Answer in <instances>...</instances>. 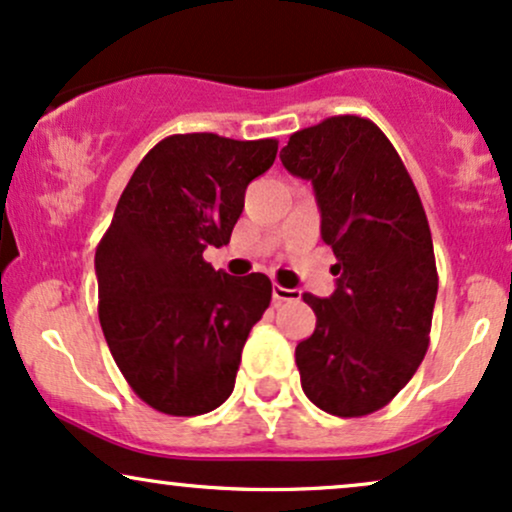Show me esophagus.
Here are the masks:
<instances>
[{"instance_id":"esophagus-1","label":"esophagus","mask_w":512,"mask_h":512,"mask_svg":"<svg viewBox=\"0 0 512 512\" xmlns=\"http://www.w3.org/2000/svg\"><path fill=\"white\" fill-rule=\"evenodd\" d=\"M302 297L297 290H287V287L282 285H273V302L280 304V302H297V299Z\"/></svg>"}]
</instances>
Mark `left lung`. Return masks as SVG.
I'll return each instance as SVG.
<instances>
[{"label": "left lung", "instance_id": "1", "mask_svg": "<svg viewBox=\"0 0 512 512\" xmlns=\"http://www.w3.org/2000/svg\"><path fill=\"white\" fill-rule=\"evenodd\" d=\"M309 179L335 292H306L316 328L294 350L306 398L335 417L386 407L429 350L438 273L422 198L378 126L338 114L297 131L280 153Z\"/></svg>", "mask_w": 512, "mask_h": 512}]
</instances>
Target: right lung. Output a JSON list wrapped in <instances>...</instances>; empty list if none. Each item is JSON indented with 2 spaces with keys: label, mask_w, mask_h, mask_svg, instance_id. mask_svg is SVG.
Instances as JSON below:
<instances>
[{
  "label": "right lung",
  "mask_w": 512,
  "mask_h": 512,
  "mask_svg": "<svg viewBox=\"0 0 512 512\" xmlns=\"http://www.w3.org/2000/svg\"><path fill=\"white\" fill-rule=\"evenodd\" d=\"M275 138L174 134L146 153L95 249L98 316L131 390L172 417L206 414L232 395L242 347L273 285L215 270L249 182L270 170Z\"/></svg>",
  "instance_id": "add662e5"
}]
</instances>
